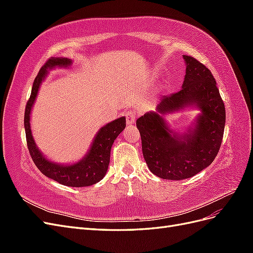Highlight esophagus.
Segmentation results:
<instances>
[{
  "instance_id": "34e87169",
  "label": "esophagus",
  "mask_w": 253,
  "mask_h": 253,
  "mask_svg": "<svg viewBox=\"0 0 253 253\" xmlns=\"http://www.w3.org/2000/svg\"><path fill=\"white\" fill-rule=\"evenodd\" d=\"M136 113L134 111H128L126 114V124L127 125H133L135 124L136 121Z\"/></svg>"
}]
</instances>
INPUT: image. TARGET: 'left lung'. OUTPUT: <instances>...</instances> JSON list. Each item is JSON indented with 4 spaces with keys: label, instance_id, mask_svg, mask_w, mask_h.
Returning a JSON list of instances; mask_svg holds the SVG:
<instances>
[{
    "label": "left lung",
    "instance_id": "8db88e82",
    "mask_svg": "<svg viewBox=\"0 0 253 253\" xmlns=\"http://www.w3.org/2000/svg\"><path fill=\"white\" fill-rule=\"evenodd\" d=\"M182 58L186 75L181 89L160 98L155 111L147 112L136 121L150 171L170 180L190 178L212 164L226 122L225 105L211 72L193 57ZM186 108H197L200 113L185 131L175 132L164 116Z\"/></svg>",
    "mask_w": 253,
    "mask_h": 253
}]
</instances>
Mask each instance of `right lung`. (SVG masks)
<instances>
[{
  "instance_id": "obj_1",
  "label": "right lung",
  "mask_w": 253,
  "mask_h": 253,
  "mask_svg": "<svg viewBox=\"0 0 253 253\" xmlns=\"http://www.w3.org/2000/svg\"><path fill=\"white\" fill-rule=\"evenodd\" d=\"M73 64V60L68 58H51L45 63L36 77L32 94L27 101L25 115H24V127L26 134L27 147L35 165L42 174L48 178L58 181L61 185L68 187H88L100 181L108 171L111 156L112 145L118 135L126 127V117H120L114 121L109 122L101 126L94 137L86 154L80 160L73 164L62 165L45 157L43 153L38 148L34 139L30 127V114L35 104L36 98L39 93L42 82L46 78L49 71L57 67H70Z\"/></svg>"
}]
</instances>
